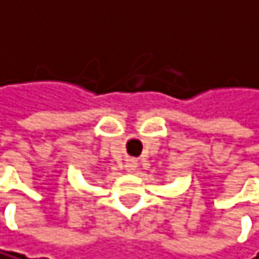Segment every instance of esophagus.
Wrapping results in <instances>:
<instances>
[{
  "label": "esophagus",
  "instance_id": "obj_1",
  "mask_svg": "<svg viewBox=\"0 0 259 259\" xmlns=\"http://www.w3.org/2000/svg\"><path fill=\"white\" fill-rule=\"evenodd\" d=\"M137 161H134V159H128V161L125 162V170L127 172H135V168H137Z\"/></svg>",
  "mask_w": 259,
  "mask_h": 259
}]
</instances>
